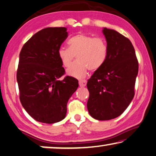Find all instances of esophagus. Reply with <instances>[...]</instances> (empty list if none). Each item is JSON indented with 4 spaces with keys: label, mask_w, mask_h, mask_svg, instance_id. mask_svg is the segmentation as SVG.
<instances>
[{
    "label": "esophagus",
    "mask_w": 156,
    "mask_h": 156,
    "mask_svg": "<svg viewBox=\"0 0 156 156\" xmlns=\"http://www.w3.org/2000/svg\"><path fill=\"white\" fill-rule=\"evenodd\" d=\"M86 83H87V81H86V80H84L79 81V85H80L81 87H84V86H86Z\"/></svg>",
    "instance_id": "1"
}]
</instances>
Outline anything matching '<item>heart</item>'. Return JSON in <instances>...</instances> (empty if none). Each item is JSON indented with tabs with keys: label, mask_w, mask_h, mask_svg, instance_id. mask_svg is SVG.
<instances>
[{
	"label": "heart",
	"mask_w": 156,
	"mask_h": 156,
	"mask_svg": "<svg viewBox=\"0 0 156 156\" xmlns=\"http://www.w3.org/2000/svg\"><path fill=\"white\" fill-rule=\"evenodd\" d=\"M69 48L61 47L58 57L63 66L68 67L75 55L78 60L67 70L68 75L81 79L87 75L88 70L95 71L106 62L109 54L108 44L105 38L80 33L70 37Z\"/></svg>",
	"instance_id": "b5f03b06"
}]
</instances>
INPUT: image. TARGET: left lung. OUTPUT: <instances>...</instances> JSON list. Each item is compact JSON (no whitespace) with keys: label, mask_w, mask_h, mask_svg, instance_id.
I'll list each match as a JSON object with an SVG mask.
<instances>
[{"label":"left lung","mask_w":156,"mask_h":156,"mask_svg":"<svg viewBox=\"0 0 156 156\" xmlns=\"http://www.w3.org/2000/svg\"><path fill=\"white\" fill-rule=\"evenodd\" d=\"M109 48L106 62L88 80V112L93 118L106 121L123 114L135 95L139 63L128 37L117 31L103 29Z\"/></svg>","instance_id":"8db88e82"}]
</instances>
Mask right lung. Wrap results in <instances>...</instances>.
Instances as JSON below:
<instances>
[{
  "label": "right lung",
  "mask_w": 156,
  "mask_h": 156,
  "mask_svg": "<svg viewBox=\"0 0 156 156\" xmlns=\"http://www.w3.org/2000/svg\"><path fill=\"white\" fill-rule=\"evenodd\" d=\"M68 36L65 27L46 28L26 42L20 54L17 80L20 99L37 121L54 123L66 117L67 103L78 87V80L65 75L58 50Z\"/></svg>",
  "instance_id": "right-lung-1"
}]
</instances>
